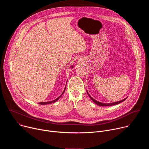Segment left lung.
<instances>
[{"label": "left lung", "instance_id": "left-lung-1", "mask_svg": "<svg viewBox=\"0 0 149 149\" xmlns=\"http://www.w3.org/2000/svg\"><path fill=\"white\" fill-rule=\"evenodd\" d=\"M87 94H88V96L90 97V98L93 101V102H94V103H95L97 105H100V106H111V105H114L118 104H119V103H120V102L124 101V100H125L127 98H127H125L124 99H123V100H121V101H117V102H111V103H107H107H102V102H99V101H96L95 100H94L93 98H92V97L90 96V95L88 94V92H87Z\"/></svg>", "mask_w": 149, "mask_h": 149}]
</instances>
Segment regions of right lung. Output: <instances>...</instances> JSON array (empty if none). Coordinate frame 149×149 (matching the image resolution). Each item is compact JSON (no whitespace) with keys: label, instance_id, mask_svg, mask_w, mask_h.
<instances>
[{"label":"right lung","instance_id":"obj_1","mask_svg":"<svg viewBox=\"0 0 149 149\" xmlns=\"http://www.w3.org/2000/svg\"><path fill=\"white\" fill-rule=\"evenodd\" d=\"M72 68H73V67L72 66ZM65 89H64V90H63V93H62V94L59 97H58L57 98H56L55 100H53V101H48V102H39V104H41V105H44V104H51V103H52V102H56L57 100H58V99L62 96V95L63 94V93L65 92Z\"/></svg>","mask_w":149,"mask_h":149}]
</instances>
